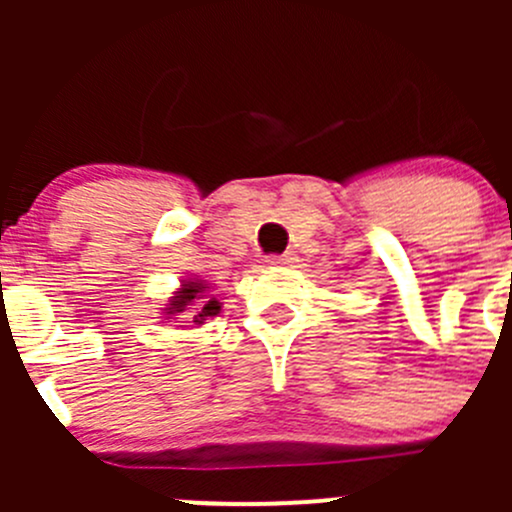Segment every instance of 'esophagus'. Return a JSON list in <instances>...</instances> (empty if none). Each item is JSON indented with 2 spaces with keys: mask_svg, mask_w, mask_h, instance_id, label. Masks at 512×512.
Instances as JSON below:
<instances>
[{
  "mask_svg": "<svg viewBox=\"0 0 512 512\" xmlns=\"http://www.w3.org/2000/svg\"><path fill=\"white\" fill-rule=\"evenodd\" d=\"M265 262L270 267H287L294 262V255L292 252H285V255H270V257H265Z\"/></svg>",
  "mask_w": 512,
  "mask_h": 512,
  "instance_id": "34e87169",
  "label": "esophagus"
}]
</instances>
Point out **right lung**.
<instances>
[{
	"mask_svg": "<svg viewBox=\"0 0 512 512\" xmlns=\"http://www.w3.org/2000/svg\"><path fill=\"white\" fill-rule=\"evenodd\" d=\"M205 292V285L203 282H185L183 287H180V292L175 294L173 299H170V312L168 314H178V312H185V307H188L193 299H200V294ZM220 312V302H215V299H210L208 304H205L203 309H200L198 314H195V322L203 324L205 317H215V314Z\"/></svg>",
	"mask_w": 512,
	"mask_h": 512,
	"instance_id": "1",
	"label": "right lung"
}]
</instances>
